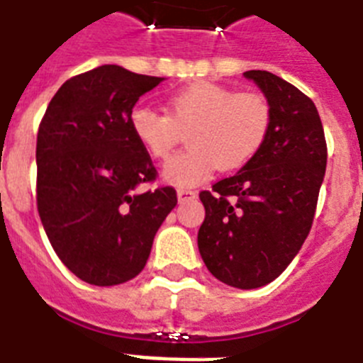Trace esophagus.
<instances>
[{
  "label": "esophagus",
  "mask_w": 363,
  "mask_h": 363,
  "mask_svg": "<svg viewBox=\"0 0 363 363\" xmlns=\"http://www.w3.org/2000/svg\"><path fill=\"white\" fill-rule=\"evenodd\" d=\"M177 197H179V203H186L191 201V199H196L197 191L190 190V188H179L177 190Z\"/></svg>",
  "instance_id": "esophagus-1"
}]
</instances>
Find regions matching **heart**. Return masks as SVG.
I'll return each mask as SVG.
<instances>
[{
    "instance_id": "b5f03b06",
    "label": "heart",
    "mask_w": 363,
    "mask_h": 363,
    "mask_svg": "<svg viewBox=\"0 0 363 363\" xmlns=\"http://www.w3.org/2000/svg\"><path fill=\"white\" fill-rule=\"evenodd\" d=\"M130 126L156 160L169 158L188 132V149L164 166V179L175 186H196L216 167L231 172L246 166L263 149L272 126V108L261 93L199 82L167 99V113L138 106Z\"/></svg>"
}]
</instances>
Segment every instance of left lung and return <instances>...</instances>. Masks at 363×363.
<instances>
[{"mask_svg": "<svg viewBox=\"0 0 363 363\" xmlns=\"http://www.w3.org/2000/svg\"><path fill=\"white\" fill-rule=\"evenodd\" d=\"M244 76L272 108L270 134L237 175L199 194L205 220L197 246L214 278L255 289L278 278L308 238L328 149L313 100L267 70Z\"/></svg>", "mask_w": 363, "mask_h": 363, "instance_id": "8db88e82", "label": "left lung"}]
</instances>
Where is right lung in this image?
Returning a JSON list of instances; mask_svg holds the SVG:
<instances>
[{
  "instance_id": "add662e5",
  "label": "right lung",
  "mask_w": 363,
  "mask_h": 363,
  "mask_svg": "<svg viewBox=\"0 0 363 363\" xmlns=\"http://www.w3.org/2000/svg\"><path fill=\"white\" fill-rule=\"evenodd\" d=\"M162 79L102 65L67 79L38 125V216L57 257L91 285L135 278L177 205L173 186L138 190L158 173L130 113Z\"/></svg>"
}]
</instances>
